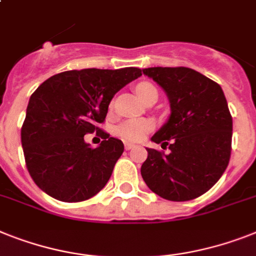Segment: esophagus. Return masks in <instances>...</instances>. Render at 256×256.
<instances>
[{
  "label": "esophagus",
  "instance_id": "esophagus-1",
  "mask_svg": "<svg viewBox=\"0 0 256 256\" xmlns=\"http://www.w3.org/2000/svg\"><path fill=\"white\" fill-rule=\"evenodd\" d=\"M126 150H130V149H133V145L132 144H126Z\"/></svg>",
  "mask_w": 256,
  "mask_h": 256
}]
</instances>
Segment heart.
Here are the masks:
<instances>
[{"instance_id": "obj_1", "label": "heart", "mask_w": 256, "mask_h": 256, "mask_svg": "<svg viewBox=\"0 0 256 256\" xmlns=\"http://www.w3.org/2000/svg\"><path fill=\"white\" fill-rule=\"evenodd\" d=\"M136 92L141 100L146 102L152 96H158L157 88L149 82H141L136 86ZM152 123L148 120H130L124 122L116 128V134L122 137L124 141L128 142H138L146 136V133L152 130Z\"/></svg>"}]
</instances>
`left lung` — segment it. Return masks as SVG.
Returning a JSON list of instances; mask_svg holds the SVG:
<instances>
[{
    "instance_id": "1",
    "label": "left lung",
    "mask_w": 256,
    "mask_h": 256,
    "mask_svg": "<svg viewBox=\"0 0 256 256\" xmlns=\"http://www.w3.org/2000/svg\"><path fill=\"white\" fill-rule=\"evenodd\" d=\"M168 94L171 114L152 141L170 153L148 150L141 175L154 194L187 202L206 194L226 170L232 153L233 119L222 88L190 68H148Z\"/></svg>"
}]
</instances>
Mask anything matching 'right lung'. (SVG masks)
I'll return each mask as SVG.
<instances>
[{"label": "right lung", "mask_w": 256, "mask_h": 256, "mask_svg": "<svg viewBox=\"0 0 256 256\" xmlns=\"http://www.w3.org/2000/svg\"><path fill=\"white\" fill-rule=\"evenodd\" d=\"M141 74L138 68L68 70L32 92L20 140L27 170L42 191L77 202L107 184L124 145L96 126L104 122L114 95ZM94 130L104 138L98 148L83 140Z\"/></svg>", "instance_id": "obj_1"}]
</instances>
